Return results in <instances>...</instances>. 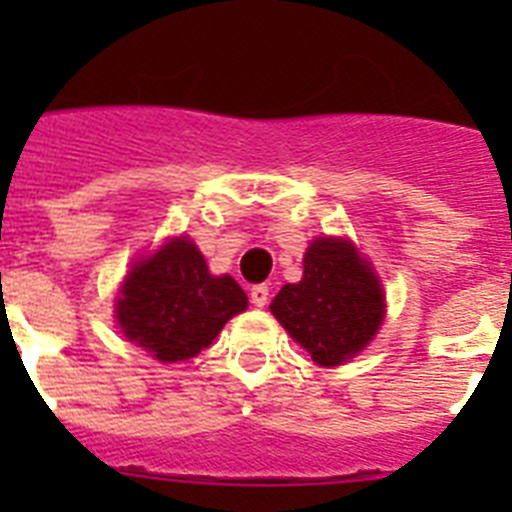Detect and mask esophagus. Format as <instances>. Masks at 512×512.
Here are the masks:
<instances>
[{
	"label": "esophagus",
	"mask_w": 512,
	"mask_h": 512,
	"mask_svg": "<svg viewBox=\"0 0 512 512\" xmlns=\"http://www.w3.org/2000/svg\"><path fill=\"white\" fill-rule=\"evenodd\" d=\"M251 302L256 307H264L266 302H269V287H266V284H256V287H251Z\"/></svg>",
	"instance_id": "34e87169"
}]
</instances>
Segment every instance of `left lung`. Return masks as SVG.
Segmentation results:
<instances>
[{
  "instance_id": "8db88e82",
  "label": "left lung",
  "mask_w": 512,
  "mask_h": 512,
  "mask_svg": "<svg viewBox=\"0 0 512 512\" xmlns=\"http://www.w3.org/2000/svg\"><path fill=\"white\" fill-rule=\"evenodd\" d=\"M271 312L312 361L338 366L382 325V287L351 243L318 238L305 253L302 282L279 289Z\"/></svg>"
}]
</instances>
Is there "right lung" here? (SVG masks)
<instances>
[{
    "instance_id": "1",
    "label": "right lung",
    "mask_w": 512,
    "mask_h": 512,
    "mask_svg": "<svg viewBox=\"0 0 512 512\" xmlns=\"http://www.w3.org/2000/svg\"><path fill=\"white\" fill-rule=\"evenodd\" d=\"M246 305L233 277H212L197 246L176 238L133 266L120 289L117 323L158 361H184L210 346Z\"/></svg>"
}]
</instances>
